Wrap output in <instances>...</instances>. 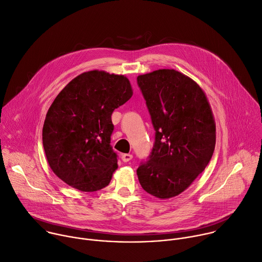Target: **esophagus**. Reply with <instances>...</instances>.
<instances>
[{
    "instance_id": "34e87169",
    "label": "esophagus",
    "mask_w": 262,
    "mask_h": 262,
    "mask_svg": "<svg viewBox=\"0 0 262 262\" xmlns=\"http://www.w3.org/2000/svg\"><path fill=\"white\" fill-rule=\"evenodd\" d=\"M121 158H122V160H123L124 162H129V161L133 158V156H132L131 154H122Z\"/></svg>"
}]
</instances>
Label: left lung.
Segmentation results:
<instances>
[{
  "mask_svg": "<svg viewBox=\"0 0 262 262\" xmlns=\"http://www.w3.org/2000/svg\"><path fill=\"white\" fill-rule=\"evenodd\" d=\"M155 133L147 161L137 168L142 189L167 199L185 191L205 169L216 144V124L202 89L173 69L138 75Z\"/></svg>",
  "mask_w": 262,
  "mask_h": 262,
  "instance_id": "obj_1",
  "label": "left lung"
}]
</instances>
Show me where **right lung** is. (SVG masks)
<instances>
[{
	"instance_id": "add662e5",
	"label": "right lung",
	"mask_w": 262,
	"mask_h": 262,
	"mask_svg": "<svg viewBox=\"0 0 262 262\" xmlns=\"http://www.w3.org/2000/svg\"><path fill=\"white\" fill-rule=\"evenodd\" d=\"M133 95L124 75L93 70L72 79L50 105L42 141L49 167L82 192L106 187L118 168L112 115Z\"/></svg>"
}]
</instances>
